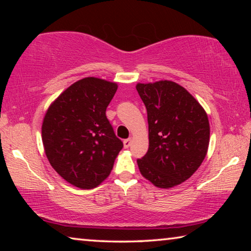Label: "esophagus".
<instances>
[{
  "label": "esophagus",
  "instance_id": "esophagus-1",
  "mask_svg": "<svg viewBox=\"0 0 251 251\" xmlns=\"http://www.w3.org/2000/svg\"><path fill=\"white\" fill-rule=\"evenodd\" d=\"M130 145H131V138L125 139V141H124V147L125 148H128Z\"/></svg>",
  "mask_w": 251,
  "mask_h": 251
}]
</instances>
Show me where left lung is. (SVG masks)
<instances>
[{
    "instance_id": "8db88e82",
    "label": "left lung",
    "mask_w": 251,
    "mask_h": 251,
    "mask_svg": "<svg viewBox=\"0 0 251 251\" xmlns=\"http://www.w3.org/2000/svg\"><path fill=\"white\" fill-rule=\"evenodd\" d=\"M147 109L150 147L137 159L142 175L168 189L194 175L207 155L210 127L206 110L190 93L172 80L137 83Z\"/></svg>"
}]
</instances>
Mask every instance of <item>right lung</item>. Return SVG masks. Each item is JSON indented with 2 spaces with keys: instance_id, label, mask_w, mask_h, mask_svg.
<instances>
[{
  "instance_id": "add662e5",
  "label": "right lung",
  "mask_w": 251,
  "mask_h": 251,
  "mask_svg": "<svg viewBox=\"0 0 251 251\" xmlns=\"http://www.w3.org/2000/svg\"><path fill=\"white\" fill-rule=\"evenodd\" d=\"M117 83L85 77L72 84L50 105L42 124V142L50 166L82 189L101 184L123 148L106 117Z\"/></svg>"
}]
</instances>
